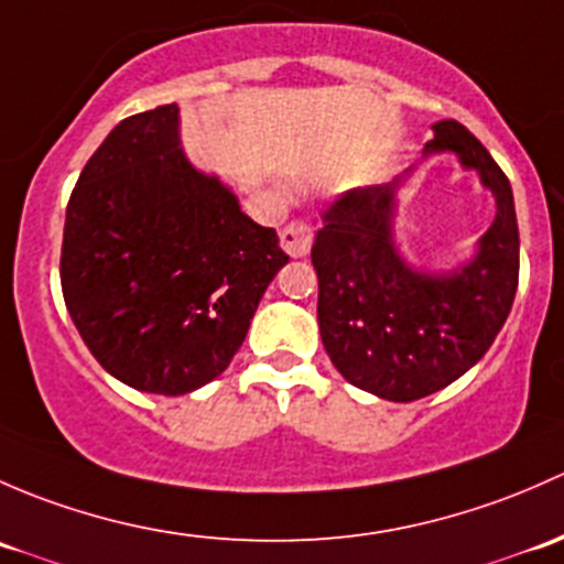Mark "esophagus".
<instances>
[{
  "label": "esophagus",
  "mask_w": 564,
  "mask_h": 564,
  "mask_svg": "<svg viewBox=\"0 0 564 564\" xmlns=\"http://www.w3.org/2000/svg\"><path fill=\"white\" fill-rule=\"evenodd\" d=\"M280 241H282V249L290 254V258H306L315 236H312L310 225L301 223V219H293L288 228L280 230Z\"/></svg>",
  "instance_id": "34e87169"
}]
</instances>
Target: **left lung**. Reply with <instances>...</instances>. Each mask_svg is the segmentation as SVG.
Returning a JSON list of instances; mask_svg holds the SVG:
<instances>
[{
	"label": "left lung",
	"mask_w": 564,
	"mask_h": 564,
	"mask_svg": "<svg viewBox=\"0 0 564 564\" xmlns=\"http://www.w3.org/2000/svg\"><path fill=\"white\" fill-rule=\"evenodd\" d=\"M423 156L454 154L495 195V223L451 271H423L397 247L399 189H350L323 214L312 247L317 323L330 364L350 386L388 402H415L473 369L510 315L519 288V225L502 167L464 124L443 119Z\"/></svg>",
	"instance_id": "8db88e82"
}]
</instances>
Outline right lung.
<instances>
[{"instance_id":"right-lung-1","label":"right lung","mask_w":564,"mask_h":564,"mask_svg":"<svg viewBox=\"0 0 564 564\" xmlns=\"http://www.w3.org/2000/svg\"><path fill=\"white\" fill-rule=\"evenodd\" d=\"M288 260L276 230L187 160L171 102L119 121L86 162L59 274L100 367L135 391L182 397L228 369Z\"/></svg>"}]
</instances>
